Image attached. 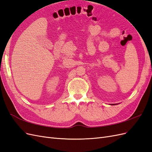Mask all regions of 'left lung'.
Masks as SVG:
<instances>
[{"label": "left lung", "mask_w": 152, "mask_h": 152, "mask_svg": "<svg viewBox=\"0 0 152 152\" xmlns=\"http://www.w3.org/2000/svg\"><path fill=\"white\" fill-rule=\"evenodd\" d=\"M113 105H114V104H113Z\"/></svg>", "instance_id": "obj_1"}]
</instances>
